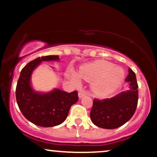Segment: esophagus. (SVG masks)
Instances as JSON below:
<instances>
[{"instance_id":"obj_1","label":"esophagus","mask_w":157,"mask_h":157,"mask_svg":"<svg viewBox=\"0 0 157 157\" xmlns=\"http://www.w3.org/2000/svg\"><path fill=\"white\" fill-rule=\"evenodd\" d=\"M86 91H79V93H78V96L80 98H82V97L86 96Z\"/></svg>"}]
</instances>
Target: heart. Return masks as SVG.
<instances>
[{
  "label": "heart",
  "mask_w": 157,
  "mask_h": 157,
  "mask_svg": "<svg viewBox=\"0 0 157 157\" xmlns=\"http://www.w3.org/2000/svg\"><path fill=\"white\" fill-rule=\"evenodd\" d=\"M70 76L77 84L80 83V77L91 82V89L100 97L109 95L121 85L124 71L121 68L105 60H97L81 66L78 74L70 71Z\"/></svg>",
  "instance_id": "obj_1"
}]
</instances>
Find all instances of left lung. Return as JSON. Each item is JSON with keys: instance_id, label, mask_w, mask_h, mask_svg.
<instances>
[{"instance_id": "left-lung-1", "label": "left lung", "mask_w": 157, "mask_h": 157, "mask_svg": "<svg viewBox=\"0 0 157 157\" xmlns=\"http://www.w3.org/2000/svg\"><path fill=\"white\" fill-rule=\"evenodd\" d=\"M125 81L130 82V89L111 98L94 99L90 117L95 125L106 129L120 127L132 117L138 103V84L136 75L128 69Z\"/></svg>"}]
</instances>
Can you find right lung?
I'll list each match as a JSON object with an SVG mask.
<instances>
[{
    "label": "right lung",
    "instance_id": "obj_1",
    "mask_svg": "<svg viewBox=\"0 0 157 157\" xmlns=\"http://www.w3.org/2000/svg\"><path fill=\"white\" fill-rule=\"evenodd\" d=\"M58 55L37 57L21 70L16 86V100L21 113L29 121L41 127H53L64 122L71 106L77 102V91L71 93L55 89L46 94L32 89L30 78L32 71L42 61L59 60Z\"/></svg>",
    "mask_w": 157,
    "mask_h": 157
}]
</instances>
